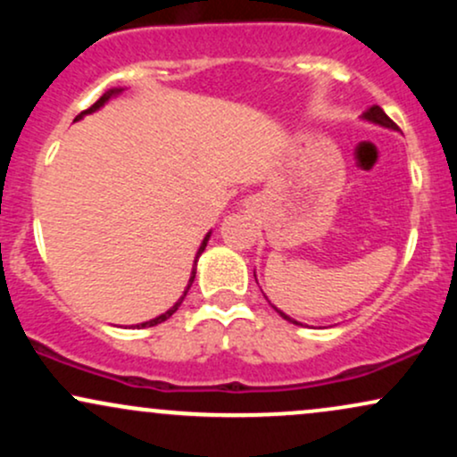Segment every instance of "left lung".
<instances>
[{"mask_svg": "<svg viewBox=\"0 0 457 457\" xmlns=\"http://www.w3.org/2000/svg\"><path fill=\"white\" fill-rule=\"evenodd\" d=\"M361 120H365V122L376 124V127H382V129L400 130V129H397V124L393 122V120L389 118V115H386L385 112H382V109L378 107V104H371V107L367 109V112H363V115H361ZM253 277H255V272H253ZM255 281H258V279H255ZM264 296H266V295H264ZM269 303H270V301H269ZM272 307H275V305H272ZM275 312L279 313V316H281L283 320H287V322H292V324H301V322H298V320L290 318V316H287V313H283L281 309H277V307H275ZM301 327H303V324H301Z\"/></svg>", "mask_w": 457, "mask_h": 457, "instance_id": "left-lung-1", "label": "left lung"}]
</instances>
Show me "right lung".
Returning a JSON list of instances; mask_svg holds the SVG:
<instances>
[{
    "label": "right lung",
    "instance_id": "obj_1",
    "mask_svg": "<svg viewBox=\"0 0 457 457\" xmlns=\"http://www.w3.org/2000/svg\"><path fill=\"white\" fill-rule=\"evenodd\" d=\"M122 90H124V87H109V90H107V92H104V94H103V96H101V98H98V101H96V103H94L90 109H86V112H81V113H79V115H77V118H75V122H79V120H83V118H86V115H87V113H94V112H98V109H101V107H104V104H107L109 101H112V98H113V96H118V94H120V92H122ZM211 234H212V232H208L206 236H204L202 245H199V249H197V253H195V260H193V269H191V277H188V283H187L185 292H182V296H180V298H178V301L174 303V305H171L170 309H167V312H165V313H161V316H156V318H152V320H148V322H141V324H135V327H133V328H148V327H156V324L165 322V320H167V318H171V316H174V313L178 312V307H180V305H182V301H185L187 292H188V290H191L193 281H195V272H197V260H199V255H202V253H204V249H206L208 240H211Z\"/></svg>",
    "mask_w": 457,
    "mask_h": 457
}]
</instances>
